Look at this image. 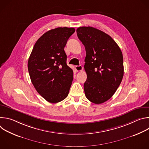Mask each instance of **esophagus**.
I'll list each match as a JSON object with an SVG mask.
<instances>
[{
	"label": "esophagus",
	"instance_id": "1",
	"mask_svg": "<svg viewBox=\"0 0 149 149\" xmlns=\"http://www.w3.org/2000/svg\"><path fill=\"white\" fill-rule=\"evenodd\" d=\"M82 69H83V67L81 65H78V66L75 67V70L77 72L81 71L82 70Z\"/></svg>",
	"mask_w": 149,
	"mask_h": 149
}]
</instances>
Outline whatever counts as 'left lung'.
<instances>
[{
  "label": "left lung",
  "mask_w": 149,
  "mask_h": 149,
  "mask_svg": "<svg viewBox=\"0 0 149 149\" xmlns=\"http://www.w3.org/2000/svg\"><path fill=\"white\" fill-rule=\"evenodd\" d=\"M77 33L86 51L85 94L94 104L103 103L114 95L122 81L121 51L110 35L93 27H79Z\"/></svg>",
  "instance_id": "1"
}]
</instances>
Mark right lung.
I'll return each mask as SVG.
<instances>
[{"label":"right lung","instance_id":"add662e5","mask_svg":"<svg viewBox=\"0 0 149 149\" xmlns=\"http://www.w3.org/2000/svg\"><path fill=\"white\" fill-rule=\"evenodd\" d=\"M74 28H57L45 32L35 43L28 59L31 82L37 92L51 103L68 95L73 71L67 65L64 47Z\"/></svg>","mask_w":149,"mask_h":149}]
</instances>
